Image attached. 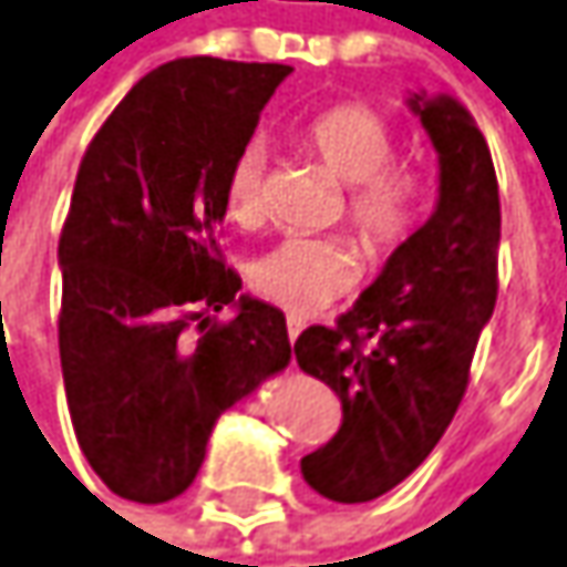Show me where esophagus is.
Listing matches in <instances>:
<instances>
[{
	"instance_id": "esophagus-1",
	"label": "esophagus",
	"mask_w": 567,
	"mask_h": 567,
	"mask_svg": "<svg viewBox=\"0 0 567 567\" xmlns=\"http://www.w3.org/2000/svg\"><path fill=\"white\" fill-rule=\"evenodd\" d=\"M302 328H306V319H299V316H287V334H290V341H297Z\"/></svg>"
}]
</instances>
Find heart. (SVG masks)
Returning <instances> with one entry per match:
<instances>
[{
	"label": "heart",
	"instance_id": "b5f03b06",
	"mask_svg": "<svg viewBox=\"0 0 567 567\" xmlns=\"http://www.w3.org/2000/svg\"><path fill=\"white\" fill-rule=\"evenodd\" d=\"M306 150L348 185V223L370 251L405 241L421 200V178L395 165V130L367 104H334L302 136ZM265 153L245 146L226 175V213L251 226L261 216ZM357 277V258L341 239H284L251 268V287L274 306L312 316L344 297Z\"/></svg>",
	"mask_w": 567,
	"mask_h": 567
}]
</instances>
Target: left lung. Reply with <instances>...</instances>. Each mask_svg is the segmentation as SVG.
<instances>
[{"label":"left lung","mask_w":567,"mask_h":567,"mask_svg":"<svg viewBox=\"0 0 567 567\" xmlns=\"http://www.w3.org/2000/svg\"><path fill=\"white\" fill-rule=\"evenodd\" d=\"M440 162L437 207L338 326L306 328L302 373L341 399L338 434L302 456L309 488L338 504L392 492L437 446L468 385L497 299L501 200L488 143L450 95H411Z\"/></svg>","instance_id":"1"}]
</instances>
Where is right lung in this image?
I'll return each instance as SVG.
<instances>
[{
  "mask_svg": "<svg viewBox=\"0 0 567 567\" xmlns=\"http://www.w3.org/2000/svg\"><path fill=\"white\" fill-rule=\"evenodd\" d=\"M290 72L172 60L130 89L82 156L60 236V363L75 440L117 497L182 495L216 417L290 363L284 312L239 297L216 245L229 165ZM223 305L236 320L186 334Z\"/></svg>",
  "mask_w": 567,
  "mask_h": 567,
  "instance_id": "obj_1",
  "label": "right lung"
}]
</instances>
